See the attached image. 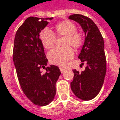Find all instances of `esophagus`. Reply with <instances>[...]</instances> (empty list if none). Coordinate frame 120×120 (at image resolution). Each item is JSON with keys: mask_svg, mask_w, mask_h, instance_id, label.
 Wrapping results in <instances>:
<instances>
[{"mask_svg": "<svg viewBox=\"0 0 120 120\" xmlns=\"http://www.w3.org/2000/svg\"><path fill=\"white\" fill-rule=\"evenodd\" d=\"M59 68H60V71H61V73L64 72L65 70V68H61V67H60Z\"/></svg>", "mask_w": 120, "mask_h": 120, "instance_id": "1", "label": "esophagus"}]
</instances>
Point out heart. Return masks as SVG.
Here are the masks:
<instances>
[{
	"label": "heart",
	"mask_w": 120,
	"mask_h": 120,
	"mask_svg": "<svg viewBox=\"0 0 120 120\" xmlns=\"http://www.w3.org/2000/svg\"><path fill=\"white\" fill-rule=\"evenodd\" d=\"M65 37L64 48H55L48 53V59L52 64L63 66L74 56V49H79L83 43V37L77 31L76 26L70 20H64L56 24L54 33L47 28L41 30L39 40L45 49H50L55 45L56 36Z\"/></svg>",
	"instance_id": "obj_1"
}]
</instances>
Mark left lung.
<instances>
[{
	"label": "left lung",
	"instance_id": "left-lung-1",
	"mask_svg": "<svg viewBox=\"0 0 120 120\" xmlns=\"http://www.w3.org/2000/svg\"><path fill=\"white\" fill-rule=\"evenodd\" d=\"M69 19L78 22L85 34L84 45L79 59L82 65L87 63L85 70L81 73L76 70L71 90L74 95L82 100L94 98L104 83L107 71L104 39L96 24L90 18L80 14H74Z\"/></svg>",
	"mask_w": 120,
	"mask_h": 120
}]
</instances>
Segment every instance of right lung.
<instances>
[{"mask_svg": "<svg viewBox=\"0 0 120 120\" xmlns=\"http://www.w3.org/2000/svg\"><path fill=\"white\" fill-rule=\"evenodd\" d=\"M52 18L29 17L18 29L13 44V59L20 87L26 96L38 106L50 103L56 94V82L61 72L56 65L46 68V72L40 71L47 65L44 46L39 33Z\"/></svg>", "mask_w": 120, "mask_h": 120, "instance_id": "right-lung-1", "label": "right lung"}]
</instances>
